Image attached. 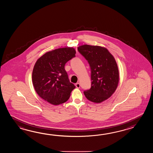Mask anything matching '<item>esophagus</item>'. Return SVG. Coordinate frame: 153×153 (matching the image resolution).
I'll return each mask as SVG.
<instances>
[{
	"instance_id": "34e87169",
	"label": "esophagus",
	"mask_w": 153,
	"mask_h": 153,
	"mask_svg": "<svg viewBox=\"0 0 153 153\" xmlns=\"http://www.w3.org/2000/svg\"><path fill=\"white\" fill-rule=\"evenodd\" d=\"M75 85L76 88H80V84H79V82H78V83H76Z\"/></svg>"
}]
</instances>
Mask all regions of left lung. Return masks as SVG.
Returning <instances> with one entry per match:
<instances>
[{
  "label": "left lung",
  "instance_id": "left-lung-1",
  "mask_svg": "<svg viewBox=\"0 0 153 153\" xmlns=\"http://www.w3.org/2000/svg\"><path fill=\"white\" fill-rule=\"evenodd\" d=\"M78 50L91 68V87L84 94L88 100L100 103L111 97L117 88L119 73L117 62L104 47L83 45Z\"/></svg>",
  "mask_w": 153,
  "mask_h": 153
}]
</instances>
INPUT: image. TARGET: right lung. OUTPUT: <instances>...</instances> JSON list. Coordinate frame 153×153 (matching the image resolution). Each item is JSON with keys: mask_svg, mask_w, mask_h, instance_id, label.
<instances>
[{"mask_svg": "<svg viewBox=\"0 0 153 153\" xmlns=\"http://www.w3.org/2000/svg\"><path fill=\"white\" fill-rule=\"evenodd\" d=\"M75 53L73 48H59L38 59L33 69V84L43 100L53 105L68 101L75 86L69 81L65 65Z\"/></svg>", "mask_w": 153, "mask_h": 153, "instance_id": "obj_1", "label": "right lung"}]
</instances>
